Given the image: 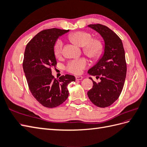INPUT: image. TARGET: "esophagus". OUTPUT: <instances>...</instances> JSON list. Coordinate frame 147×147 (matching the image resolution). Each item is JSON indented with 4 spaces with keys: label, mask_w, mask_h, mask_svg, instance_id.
Masks as SVG:
<instances>
[{
    "label": "esophagus",
    "mask_w": 147,
    "mask_h": 147,
    "mask_svg": "<svg viewBox=\"0 0 147 147\" xmlns=\"http://www.w3.org/2000/svg\"><path fill=\"white\" fill-rule=\"evenodd\" d=\"M76 78V80H82L83 78V76H76L75 77Z\"/></svg>",
    "instance_id": "1"
}]
</instances>
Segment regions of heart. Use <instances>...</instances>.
<instances>
[{
  "instance_id": "b5f03b06",
  "label": "heart",
  "mask_w": 147,
  "mask_h": 147,
  "mask_svg": "<svg viewBox=\"0 0 147 147\" xmlns=\"http://www.w3.org/2000/svg\"><path fill=\"white\" fill-rule=\"evenodd\" d=\"M69 38L75 44L83 47V52L86 56L93 60L101 57L104 52V43L98 37H93L90 33L85 31H78L71 33ZM63 49V42L61 39L56 40L54 45V53L56 57H61ZM88 64L85 58L74 59L67 63L65 69L71 73L80 74Z\"/></svg>"
}]
</instances>
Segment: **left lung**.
Instances as JSON below:
<instances>
[{"instance_id":"1","label":"left lung","mask_w":147,"mask_h":147,"mask_svg":"<svg viewBox=\"0 0 147 147\" xmlns=\"http://www.w3.org/2000/svg\"><path fill=\"white\" fill-rule=\"evenodd\" d=\"M102 36L105 42L104 53L94 66L88 71L100 82H93V87L87 93L93 104L107 107L117 100L123 90L126 76V62L123 42L116 33L100 24H89Z\"/></svg>"}]
</instances>
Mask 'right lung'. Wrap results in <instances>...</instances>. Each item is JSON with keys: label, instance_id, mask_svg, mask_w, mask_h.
<instances>
[{"label": "right lung", "instance_id": "1", "mask_svg": "<svg viewBox=\"0 0 147 147\" xmlns=\"http://www.w3.org/2000/svg\"><path fill=\"white\" fill-rule=\"evenodd\" d=\"M69 30L51 28L42 30L28 43L24 54L23 70L33 96L43 106L56 107L68 97L67 85L75 82L70 74L56 79L51 67L57 65L54 53V43Z\"/></svg>", "mask_w": 147, "mask_h": 147}]
</instances>
